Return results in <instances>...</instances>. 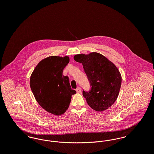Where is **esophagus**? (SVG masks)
Returning a JSON list of instances; mask_svg holds the SVG:
<instances>
[{
  "mask_svg": "<svg viewBox=\"0 0 154 154\" xmlns=\"http://www.w3.org/2000/svg\"><path fill=\"white\" fill-rule=\"evenodd\" d=\"M76 91L77 93H80L81 92V89L80 87H78V88L76 89Z\"/></svg>",
  "mask_w": 154,
  "mask_h": 154,
  "instance_id": "34e87169",
  "label": "esophagus"
}]
</instances>
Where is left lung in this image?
Masks as SVG:
<instances>
[{"label":"left lung","instance_id":"8db88e82","mask_svg":"<svg viewBox=\"0 0 154 154\" xmlns=\"http://www.w3.org/2000/svg\"><path fill=\"white\" fill-rule=\"evenodd\" d=\"M74 59L82 64L92 87L89 92H82L88 105L96 111L108 109L117 100L121 85L122 77L117 66L95 52L75 55Z\"/></svg>","mask_w":154,"mask_h":154}]
</instances>
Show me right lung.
<instances>
[{
	"mask_svg": "<svg viewBox=\"0 0 154 154\" xmlns=\"http://www.w3.org/2000/svg\"><path fill=\"white\" fill-rule=\"evenodd\" d=\"M69 57L51 56L42 59L30 78V87L40 106L55 116L68 109L72 96L76 91L71 88L69 77L62 73Z\"/></svg>",
	"mask_w": 154,
	"mask_h": 154,
	"instance_id": "obj_1",
	"label": "right lung"
}]
</instances>
